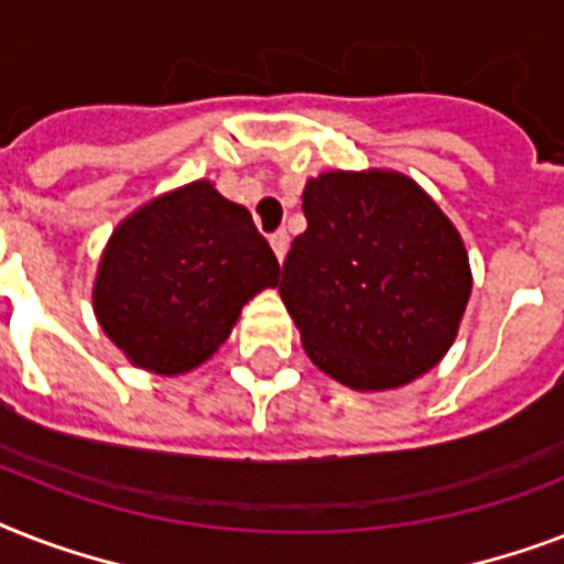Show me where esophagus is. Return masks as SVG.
Masks as SVG:
<instances>
[{"label":"esophagus","mask_w":564,"mask_h":564,"mask_svg":"<svg viewBox=\"0 0 564 564\" xmlns=\"http://www.w3.org/2000/svg\"><path fill=\"white\" fill-rule=\"evenodd\" d=\"M269 242H272V251L278 260H283L286 257V251H290V234L286 230H274L272 237H269Z\"/></svg>","instance_id":"1"}]
</instances>
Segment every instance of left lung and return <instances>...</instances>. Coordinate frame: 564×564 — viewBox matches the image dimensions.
<instances>
[{
    "mask_svg": "<svg viewBox=\"0 0 564 564\" xmlns=\"http://www.w3.org/2000/svg\"><path fill=\"white\" fill-rule=\"evenodd\" d=\"M307 230L283 263L281 299L318 369L357 392L427 375L471 299L468 251L442 207L403 172H322Z\"/></svg>",
    "mask_w": 564,
    "mask_h": 564,
    "instance_id": "8db88e82",
    "label": "left lung"
}]
</instances>
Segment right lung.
<instances>
[{
    "label": "right lung",
    "instance_id": "add662e5",
    "mask_svg": "<svg viewBox=\"0 0 564 564\" xmlns=\"http://www.w3.org/2000/svg\"><path fill=\"white\" fill-rule=\"evenodd\" d=\"M281 265L251 213L210 181L158 195L119 221L101 251L93 313L131 366L178 377L219 351Z\"/></svg>",
    "mask_w": 564,
    "mask_h": 564
}]
</instances>
